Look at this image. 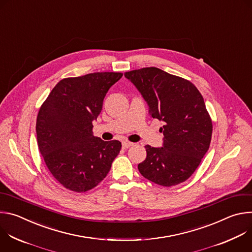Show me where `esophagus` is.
Segmentation results:
<instances>
[{
    "label": "esophagus",
    "mask_w": 252,
    "mask_h": 252,
    "mask_svg": "<svg viewBox=\"0 0 252 252\" xmlns=\"http://www.w3.org/2000/svg\"><path fill=\"white\" fill-rule=\"evenodd\" d=\"M133 146L132 142H129V141H123V148L124 149H128L130 147Z\"/></svg>",
    "instance_id": "1"
}]
</instances>
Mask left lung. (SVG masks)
<instances>
[{"mask_svg": "<svg viewBox=\"0 0 252 252\" xmlns=\"http://www.w3.org/2000/svg\"><path fill=\"white\" fill-rule=\"evenodd\" d=\"M149 105L151 118L164 126L162 147L146 146L147 158L137 167L143 177L162 186L186 182L208 151L212 123L201 94L190 82L158 67L125 73Z\"/></svg>", "mask_w": 252, "mask_h": 252, "instance_id": "left-lung-1", "label": "left lung"}]
</instances>
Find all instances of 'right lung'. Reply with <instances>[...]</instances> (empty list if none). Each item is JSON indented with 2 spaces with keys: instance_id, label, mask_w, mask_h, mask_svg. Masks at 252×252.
<instances>
[{
  "instance_id": "obj_1",
  "label": "right lung",
  "mask_w": 252,
  "mask_h": 252,
  "mask_svg": "<svg viewBox=\"0 0 252 252\" xmlns=\"http://www.w3.org/2000/svg\"><path fill=\"white\" fill-rule=\"evenodd\" d=\"M121 73H94L60 81L41 106L37 140L41 155L57 181L77 192L96 187L109 173L122 149L119 140L93 134V122L106 93Z\"/></svg>"
}]
</instances>
